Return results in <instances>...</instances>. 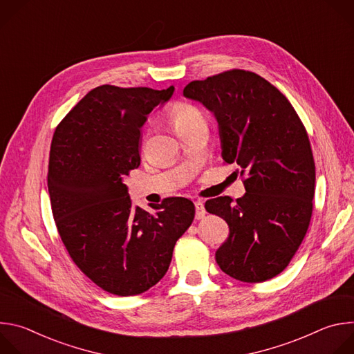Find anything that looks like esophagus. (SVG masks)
<instances>
[{
    "label": "esophagus",
    "mask_w": 354,
    "mask_h": 354,
    "mask_svg": "<svg viewBox=\"0 0 354 354\" xmlns=\"http://www.w3.org/2000/svg\"><path fill=\"white\" fill-rule=\"evenodd\" d=\"M194 207H196V218L197 220H201L205 216H206V209H205V205L201 203V201H196L194 203Z\"/></svg>",
    "instance_id": "1"
}]
</instances>
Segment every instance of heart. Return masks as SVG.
Here are the masks:
<instances>
[{
    "label": "heart",
    "mask_w": 354,
    "mask_h": 354,
    "mask_svg": "<svg viewBox=\"0 0 354 354\" xmlns=\"http://www.w3.org/2000/svg\"><path fill=\"white\" fill-rule=\"evenodd\" d=\"M169 120L176 130V133H180L197 123L206 122L203 113L198 108H196L192 104L186 102H178L169 112Z\"/></svg>",
    "instance_id": "1"
}]
</instances>
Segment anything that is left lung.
<instances>
[{
    "mask_svg": "<svg viewBox=\"0 0 354 354\" xmlns=\"http://www.w3.org/2000/svg\"><path fill=\"white\" fill-rule=\"evenodd\" d=\"M183 95L214 113L224 162L238 165L246 190L235 203L230 196L206 201L230 227L216 262L239 281L273 279L288 266L313 216L315 162L306 126L288 99L252 71L192 81Z\"/></svg>",
    "mask_w": 354,
    "mask_h": 354,
    "instance_id": "1",
    "label": "left lung"
}]
</instances>
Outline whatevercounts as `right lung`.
<instances>
[{"instance_id": "add662e5", "label": "right lung", "mask_w": 354, "mask_h": 354, "mask_svg": "<svg viewBox=\"0 0 354 354\" xmlns=\"http://www.w3.org/2000/svg\"><path fill=\"white\" fill-rule=\"evenodd\" d=\"M174 89L96 86L59 123L50 147L47 186L60 238L78 269L115 295L156 286L194 218L185 197H167L153 212L134 207L123 183L140 167L147 115Z\"/></svg>"}]
</instances>
